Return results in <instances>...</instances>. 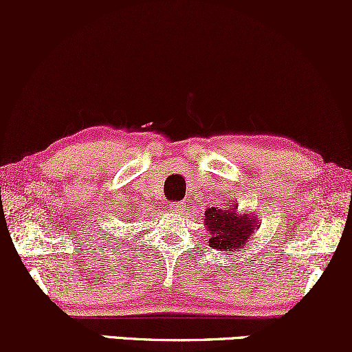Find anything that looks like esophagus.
Segmentation results:
<instances>
[{
    "mask_svg": "<svg viewBox=\"0 0 352 352\" xmlns=\"http://www.w3.org/2000/svg\"><path fill=\"white\" fill-rule=\"evenodd\" d=\"M167 208L170 210L172 213H180L182 210H184V205H182L180 201H170V204L167 205Z\"/></svg>",
    "mask_w": 352,
    "mask_h": 352,
    "instance_id": "34e87169",
    "label": "esophagus"
}]
</instances>
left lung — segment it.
<instances>
[{
    "instance_id": "1",
    "label": "left lung",
    "mask_w": 352,
    "mask_h": 352,
    "mask_svg": "<svg viewBox=\"0 0 352 352\" xmlns=\"http://www.w3.org/2000/svg\"><path fill=\"white\" fill-rule=\"evenodd\" d=\"M235 207L208 208L205 212V225L210 232L208 243L213 250L235 254L252 241L254 230L258 228L256 217L250 213H238Z\"/></svg>"
}]
</instances>
